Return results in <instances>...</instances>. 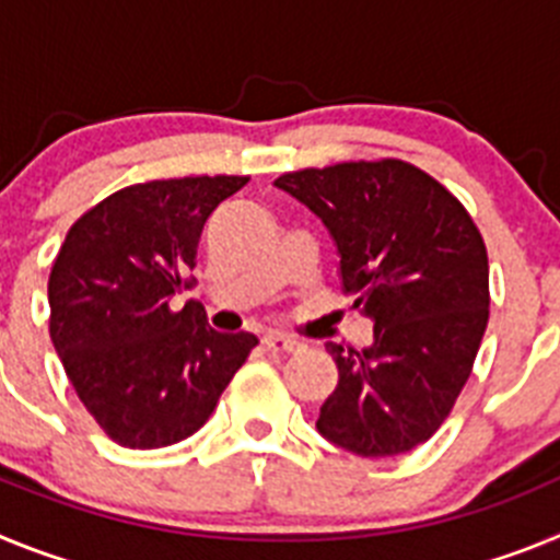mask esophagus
Returning a JSON list of instances; mask_svg holds the SVG:
<instances>
[{"label": "esophagus", "mask_w": 560, "mask_h": 560, "mask_svg": "<svg viewBox=\"0 0 560 560\" xmlns=\"http://www.w3.org/2000/svg\"><path fill=\"white\" fill-rule=\"evenodd\" d=\"M264 348L269 350V353L289 355V353H296V350L303 348V345H300V341H294V339H289V336L266 334V336H264Z\"/></svg>", "instance_id": "esophagus-1"}]
</instances>
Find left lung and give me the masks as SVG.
I'll use <instances>...</instances> for the list:
<instances>
[{"label":"left lung","instance_id":"8db88e82","mask_svg":"<svg viewBox=\"0 0 560 560\" xmlns=\"http://www.w3.org/2000/svg\"><path fill=\"white\" fill-rule=\"evenodd\" d=\"M328 226L373 348L328 345L339 384L316 429L361 457L427 443L452 415L488 328V249L454 192L404 160L277 176Z\"/></svg>","mask_w":560,"mask_h":560}]
</instances>
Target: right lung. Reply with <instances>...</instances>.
Returning a JSON list of instances; mask_svg holds the SVG:
<instances>
[{"instance_id": "right-lung-1", "label": "right lung", "mask_w": 560, "mask_h": 560, "mask_svg": "<svg viewBox=\"0 0 560 560\" xmlns=\"http://www.w3.org/2000/svg\"><path fill=\"white\" fill-rule=\"evenodd\" d=\"M249 176L156 179L112 192L69 226L49 271V339L97 427L126 448H162L210 420L257 339L219 334L190 289L210 212Z\"/></svg>"}]
</instances>
